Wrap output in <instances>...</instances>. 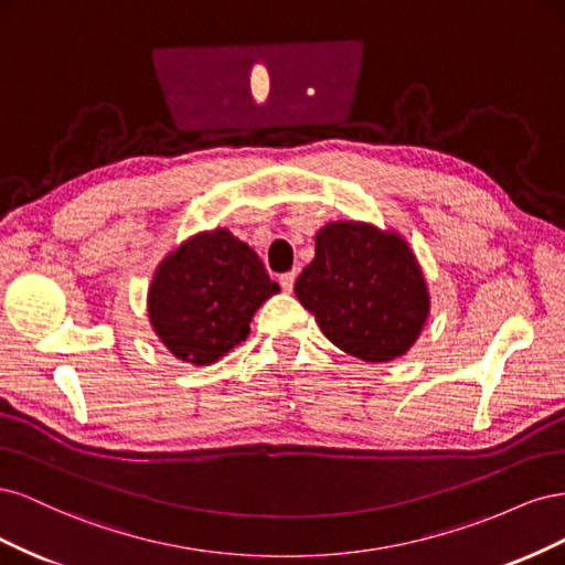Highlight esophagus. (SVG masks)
Returning <instances> with one entry per match:
<instances>
[{
  "instance_id": "34e87169",
  "label": "esophagus",
  "mask_w": 565,
  "mask_h": 565,
  "mask_svg": "<svg viewBox=\"0 0 565 565\" xmlns=\"http://www.w3.org/2000/svg\"><path fill=\"white\" fill-rule=\"evenodd\" d=\"M295 280H297V273L295 270L292 273H282V276H280V287L285 289V292H292Z\"/></svg>"
}]
</instances>
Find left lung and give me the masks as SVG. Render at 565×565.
Returning a JSON list of instances; mask_svg holds the SVG:
<instances>
[{"mask_svg":"<svg viewBox=\"0 0 565 565\" xmlns=\"http://www.w3.org/2000/svg\"><path fill=\"white\" fill-rule=\"evenodd\" d=\"M295 295L337 349L365 363L405 355L431 311L413 247L398 231L367 221H330L316 233V256Z\"/></svg>","mask_w":565,"mask_h":565,"instance_id":"1","label":"left lung"}]
</instances>
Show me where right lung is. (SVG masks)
Segmentation results:
<instances>
[{
    "instance_id": "obj_1",
    "label": "right lung",
    "mask_w": 565,
    "mask_h": 565,
    "mask_svg": "<svg viewBox=\"0 0 565 565\" xmlns=\"http://www.w3.org/2000/svg\"><path fill=\"white\" fill-rule=\"evenodd\" d=\"M278 292L247 243L228 228L200 231L152 273L148 320L169 353L202 367L245 341L254 313Z\"/></svg>"
}]
</instances>
